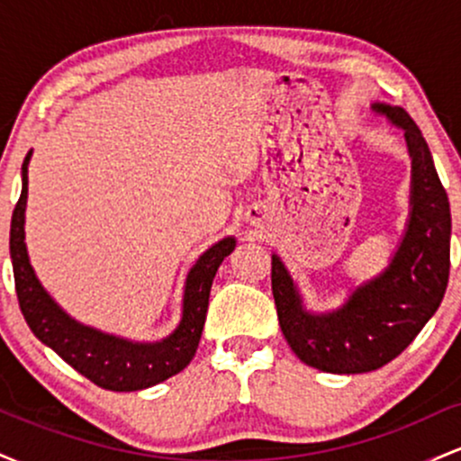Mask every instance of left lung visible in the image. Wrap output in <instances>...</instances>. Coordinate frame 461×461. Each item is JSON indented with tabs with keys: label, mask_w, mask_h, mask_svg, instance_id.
<instances>
[{
	"label": "left lung",
	"mask_w": 461,
	"mask_h": 461,
	"mask_svg": "<svg viewBox=\"0 0 461 461\" xmlns=\"http://www.w3.org/2000/svg\"><path fill=\"white\" fill-rule=\"evenodd\" d=\"M373 110L403 130L411 158L410 221L388 268L357 285L338 310L314 314L279 256L271 262L284 338L301 362L325 373H370L393 362L440 308L448 284L451 208L429 147L403 108L373 104Z\"/></svg>",
	"instance_id": "1"
}]
</instances>
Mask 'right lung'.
<instances>
[{"mask_svg": "<svg viewBox=\"0 0 461 461\" xmlns=\"http://www.w3.org/2000/svg\"><path fill=\"white\" fill-rule=\"evenodd\" d=\"M30 156L32 151L21 167L23 186L10 223V260H13L19 308L32 333L95 385L114 393L151 388L186 368L199 347L214 275L221 262L234 251L236 238L230 236L216 242L188 271L184 285L182 321L171 336L162 338L160 342H131L93 330L71 319L47 294L30 264L23 230Z\"/></svg>", "mask_w": 461, "mask_h": 461, "instance_id": "1", "label": "right lung"}]
</instances>
